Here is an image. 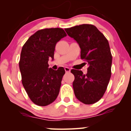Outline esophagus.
Wrapping results in <instances>:
<instances>
[{
  "label": "esophagus",
  "instance_id": "obj_1",
  "mask_svg": "<svg viewBox=\"0 0 131 131\" xmlns=\"http://www.w3.org/2000/svg\"><path fill=\"white\" fill-rule=\"evenodd\" d=\"M64 70H65L66 73H69V72H70V68H69V67H66L65 68H64Z\"/></svg>",
  "mask_w": 131,
  "mask_h": 131
}]
</instances>
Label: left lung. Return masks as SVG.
Listing matches in <instances>:
<instances>
[{
	"label": "left lung",
	"mask_w": 131,
	"mask_h": 131,
	"mask_svg": "<svg viewBox=\"0 0 131 131\" xmlns=\"http://www.w3.org/2000/svg\"><path fill=\"white\" fill-rule=\"evenodd\" d=\"M65 30L79 44L80 58L89 65L86 74L81 70H71L74 76L75 96L85 104L95 103L104 94L112 74V55L108 40L92 24L76 26Z\"/></svg>",
	"instance_id": "left-lung-1"
}]
</instances>
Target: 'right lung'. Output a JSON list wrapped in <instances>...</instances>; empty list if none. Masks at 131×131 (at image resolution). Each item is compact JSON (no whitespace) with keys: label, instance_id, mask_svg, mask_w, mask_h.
<instances>
[{"label":"right lung","instance_id":"obj_1","mask_svg":"<svg viewBox=\"0 0 131 131\" xmlns=\"http://www.w3.org/2000/svg\"><path fill=\"white\" fill-rule=\"evenodd\" d=\"M66 36L62 28H45L31 36L23 46L19 62L22 83L30 100L39 106L53 103L59 94L65 70L49 69L48 62L53 60L57 43Z\"/></svg>","mask_w":131,"mask_h":131}]
</instances>
